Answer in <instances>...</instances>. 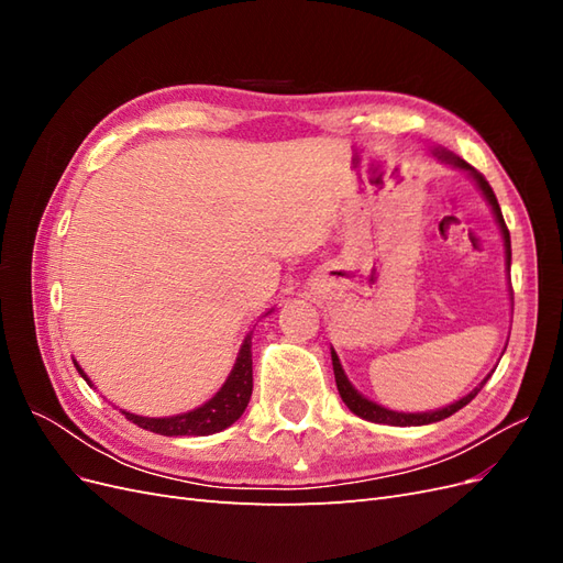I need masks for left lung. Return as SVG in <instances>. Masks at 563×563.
I'll list each match as a JSON object with an SVG mask.
<instances>
[{"label": "left lung", "instance_id": "1", "mask_svg": "<svg viewBox=\"0 0 563 563\" xmlns=\"http://www.w3.org/2000/svg\"><path fill=\"white\" fill-rule=\"evenodd\" d=\"M434 157H439L441 162H446V164H451V166H455V168H463V172H467V174L474 178V183L479 185L482 195H484V197H486V201L490 203L493 216H496V223L500 225L503 240H505L507 269H509V263H512V246H509V230H507V225H505V218H503V211H500V203H498L496 195H493L488 180H486L479 172H476L474 166H470L465 159L455 157L453 152H446V150H441V147H434ZM331 360H333V373H335V385H338V391H340V397H343V401H345V406L350 408V411H352L354 416L364 418V420H371V422H383V424H397V428H411V424H430V422H439V420H444V418L453 416L455 411H460V408L467 406L476 395H479V389H482V387H484V383L490 378V376H488L479 387H474V389L470 391V395H465L463 399L455 401V404H451V406L439 408V411H428V413H397V411H389V408L378 406V404L368 401L366 397H362L360 391H356V389L352 387V383L347 380L345 371H343V366H340V360H338V354H335L333 350H331Z\"/></svg>", "mask_w": 563, "mask_h": 563}]
</instances>
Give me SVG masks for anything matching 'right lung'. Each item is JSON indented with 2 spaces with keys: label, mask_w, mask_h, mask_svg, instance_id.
I'll list each match as a JSON object with an SVG mask.
<instances>
[{
  "label": "right lung",
  "mask_w": 563,
  "mask_h": 563,
  "mask_svg": "<svg viewBox=\"0 0 563 563\" xmlns=\"http://www.w3.org/2000/svg\"><path fill=\"white\" fill-rule=\"evenodd\" d=\"M251 335H246L244 345L236 354L234 368L228 376L225 385L220 387L216 395L201 404L195 411H187L180 416H172V418H145V416H135L129 411H122L133 424H139L143 430H150L155 434H164V437H207V434H216L220 430L230 428L232 422H236L242 418L244 408L249 406L251 399V389H253V366H251ZM79 376L91 385V380L87 378V373L79 368V364L75 362Z\"/></svg>",
  "instance_id": "right-lung-1"
}]
</instances>
